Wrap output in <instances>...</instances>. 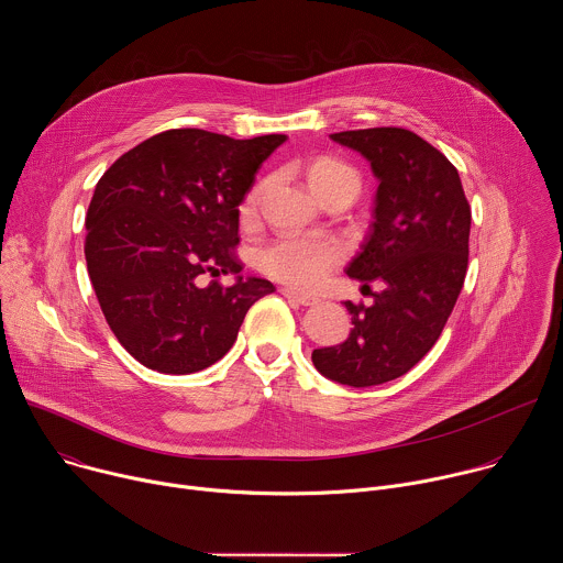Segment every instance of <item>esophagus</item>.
<instances>
[{"label": "esophagus", "mask_w": 563, "mask_h": 563, "mask_svg": "<svg viewBox=\"0 0 563 563\" xmlns=\"http://www.w3.org/2000/svg\"><path fill=\"white\" fill-rule=\"evenodd\" d=\"M280 291H283V296H285V298H289V300H294V302H298V305H305V307H309V305H316V302H318V298H316V296L300 294V291H296V289H291V287H283Z\"/></svg>", "instance_id": "34e87169"}]
</instances>
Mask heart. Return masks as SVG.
Here are the masks:
<instances>
[{
    "label": "heart",
    "instance_id": "b5f03b06",
    "mask_svg": "<svg viewBox=\"0 0 563 563\" xmlns=\"http://www.w3.org/2000/svg\"><path fill=\"white\" fill-rule=\"evenodd\" d=\"M307 180L318 198L339 187H347L354 194H358L361 189L358 174L336 157L313 159L307 169ZM263 194L265 183H258L247 191L243 205H240L243 220H252L256 216ZM256 261L261 272L269 278L296 289H309L323 283L341 265L343 250L334 240L325 238H278L258 252Z\"/></svg>",
    "mask_w": 563,
    "mask_h": 563
}]
</instances>
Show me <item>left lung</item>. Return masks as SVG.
Returning <instances> with one entry per match:
<instances>
[{
  "mask_svg": "<svg viewBox=\"0 0 563 563\" xmlns=\"http://www.w3.org/2000/svg\"><path fill=\"white\" fill-rule=\"evenodd\" d=\"M363 153L378 178L374 222L345 269L374 302H345L350 339L313 350L316 369L369 387L410 372L439 341L467 272L470 202L456 167L417 133L376 126L332 133Z\"/></svg>",
  "mask_w": 563,
  "mask_h": 563,
  "instance_id": "1",
  "label": "left lung"
}]
</instances>
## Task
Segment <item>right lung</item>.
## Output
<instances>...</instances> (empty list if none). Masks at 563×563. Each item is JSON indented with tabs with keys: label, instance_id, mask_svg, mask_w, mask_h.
Masks as SVG:
<instances>
[{
	"label": "right lung",
	"instance_id": "obj_1",
	"mask_svg": "<svg viewBox=\"0 0 563 563\" xmlns=\"http://www.w3.org/2000/svg\"><path fill=\"white\" fill-rule=\"evenodd\" d=\"M285 135L233 140L157 133L98 180L87 211V269L107 323L144 367L191 374L235 343L250 307L276 287L240 274L238 205ZM214 280L203 283V276Z\"/></svg>",
	"mask_w": 563,
	"mask_h": 563
}]
</instances>
